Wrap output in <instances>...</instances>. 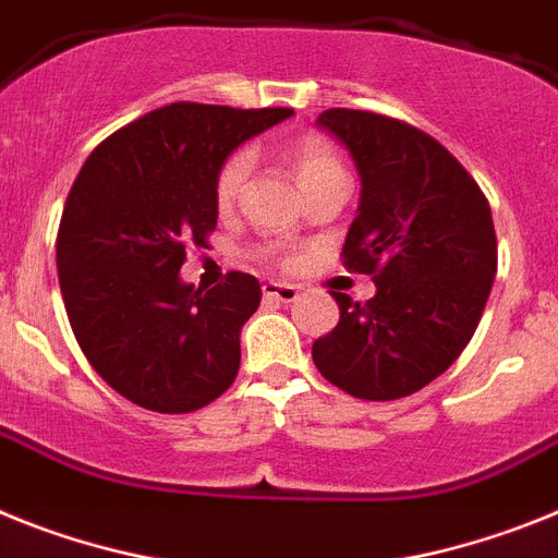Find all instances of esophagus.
I'll use <instances>...</instances> for the list:
<instances>
[{"instance_id":"34e87169","label":"esophagus","mask_w":558,"mask_h":558,"mask_svg":"<svg viewBox=\"0 0 558 558\" xmlns=\"http://www.w3.org/2000/svg\"><path fill=\"white\" fill-rule=\"evenodd\" d=\"M262 293L268 299H276V302H296L299 299V288L296 284H288V282H265L262 284Z\"/></svg>"}]
</instances>
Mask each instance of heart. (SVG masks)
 I'll return each mask as SVG.
<instances>
[{
	"label": "heart",
	"mask_w": 558,
	"mask_h": 558,
	"mask_svg": "<svg viewBox=\"0 0 558 558\" xmlns=\"http://www.w3.org/2000/svg\"><path fill=\"white\" fill-rule=\"evenodd\" d=\"M288 157L304 194L316 192L322 185L347 183L344 160L325 137H299L288 149ZM251 169H254V160H251L247 149L233 151L220 166L217 178H214V203H217L220 211H231L236 206V199L242 197V189L251 178ZM259 256L268 259L270 251H259Z\"/></svg>",
	"instance_id": "heart-1"
}]
</instances>
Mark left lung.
Masks as SVG:
<instances>
[{"mask_svg": "<svg viewBox=\"0 0 558 558\" xmlns=\"http://www.w3.org/2000/svg\"><path fill=\"white\" fill-rule=\"evenodd\" d=\"M318 126L361 174L341 259L378 290L369 302L332 293L341 318L313 341V364L352 398H407L454 364L483 318L497 274L492 206L446 146L398 118L327 109Z\"/></svg>", "mask_w": 558, "mask_h": 558, "instance_id": "obj_1", "label": "left lung"}]
</instances>
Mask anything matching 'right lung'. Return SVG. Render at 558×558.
Listing matches in <instances>:
<instances>
[{
    "label": "right lung",
    "mask_w": 558,
    "mask_h": 558,
    "mask_svg": "<svg viewBox=\"0 0 558 558\" xmlns=\"http://www.w3.org/2000/svg\"><path fill=\"white\" fill-rule=\"evenodd\" d=\"M290 116L178 101L109 135L81 166L56 240L61 296L81 352L126 401L183 415L240 373L259 282L231 270L194 290L178 274L217 228L214 178L226 157Z\"/></svg>",
    "instance_id": "1"
}]
</instances>
